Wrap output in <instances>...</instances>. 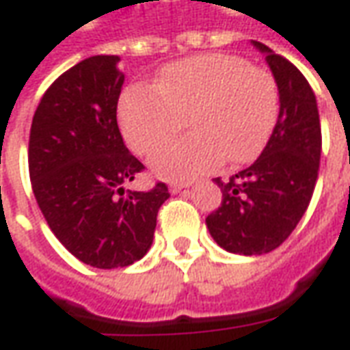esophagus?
I'll return each instance as SVG.
<instances>
[{
  "label": "esophagus",
  "instance_id": "obj_1",
  "mask_svg": "<svg viewBox=\"0 0 350 350\" xmlns=\"http://www.w3.org/2000/svg\"><path fill=\"white\" fill-rule=\"evenodd\" d=\"M189 187V183H171L170 190L175 194V192H180L183 189H187Z\"/></svg>",
  "mask_w": 350,
  "mask_h": 350
}]
</instances>
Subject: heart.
I'll list each match as a JSON object with an SVG mask.
<instances>
[{"label":"heart","mask_w":350,"mask_h":350,"mask_svg":"<svg viewBox=\"0 0 350 350\" xmlns=\"http://www.w3.org/2000/svg\"><path fill=\"white\" fill-rule=\"evenodd\" d=\"M280 114V89L272 72L236 55L211 53L173 62L156 85H131L122 93L118 118L127 144L152 156V170L165 179H192L221 161L247 163L267 146Z\"/></svg>","instance_id":"b5f03b06"}]
</instances>
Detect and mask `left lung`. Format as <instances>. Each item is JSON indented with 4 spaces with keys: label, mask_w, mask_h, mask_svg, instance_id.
<instances>
[{
    "label": "left lung",
    "mask_w": 350,
    "mask_h": 350,
    "mask_svg": "<svg viewBox=\"0 0 350 350\" xmlns=\"http://www.w3.org/2000/svg\"><path fill=\"white\" fill-rule=\"evenodd\" d=\"M267 55L280 89V114L262 154L228 180L217 177L221 206L206 217L209 234L230 253L276 250L307 211L320 167L322 131L317 97L290 60L253 42Z\"/></svg>",
    "instance_id": "8db88e82"
}]
</instances>
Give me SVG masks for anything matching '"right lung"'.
I'll list each match as a JSON object with an SVG mask.
<instances>
[{
	"mask_svg": "<svg viewBox=\"0 0 350 350\" xmlns=\"http://www.w3.org/2000/svg\"><path fill=\"white\" fill-rule=\"evenodd\" d=\"M116 55H97L60 74L36 108L28 170L36 202L59 242L95 269L143 259L156 217L170 198L165 183L125 190L144 165L118 127L124 74Z\"/></svg>",
	"mask_w": 350,
	"mask_h": 350,
	"instance_id": "1",
	"label": "right lung"
}]
</instances>
